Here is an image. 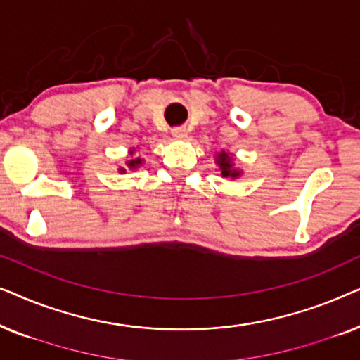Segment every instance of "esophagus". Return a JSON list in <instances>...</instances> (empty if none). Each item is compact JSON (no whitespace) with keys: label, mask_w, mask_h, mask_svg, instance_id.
Here are the masks:
<instances>
[{"label":"esophagus","mask_w":360,"mask_h":360,"mask_svg":"<svg viewBox=\"0 0 360 360\" xmlns=\"http://www.w3.org/2000/svg\"><path fill=\"white\" fill-rule=\"evenodd\" d=\"M186 134H188V132H186V127L184 126L174 127V129H172V136H174L175 139H185Z\"/></svg>","instance_id":"obj_1"}]
</instances>
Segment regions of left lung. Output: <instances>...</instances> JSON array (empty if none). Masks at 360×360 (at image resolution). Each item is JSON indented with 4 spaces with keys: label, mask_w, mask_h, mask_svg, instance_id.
I'll return each instance as SVG.
<instances>
[{
    "label": "left lung",
    "mask_w": 360,
    "mask_h": 360,
    "mask_svg": "<svg viewBox=\"0 0 360 360\" xmlns=\"http://www.w3.org/2000/svg\"><path fill=\"white\" fill-rule=\"evenodd\" d=\"M216 164L219 165L221 169V175L223 176H231V179H238L240 175V172L238 169H234V164H233V155H229L228 152H219L218 155H216Z\"/></svg>",
    "instance_id": "8db88e82"
}]
</instances>
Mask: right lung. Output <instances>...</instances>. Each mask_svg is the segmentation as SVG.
Wrapping results in <instances>:
<instances>
[{"instance_id":"add662e5","label":"right lung","mask_w":360,"mask_h":360,"mask_svg":"<svg viewBox=\"0 0 360 360\" xmlns=\"http://www.w3.org/2000/svg\"><path fill=\"white\" fill-rule=\"evenodd\" d=\"M131 154H132V150H131ZM141 164H142V159H139V157H137V159L127 160V167H129V169H137V167H139ZM120 172H126V170L120 169Z\"/></svg>"}]
</instances>
